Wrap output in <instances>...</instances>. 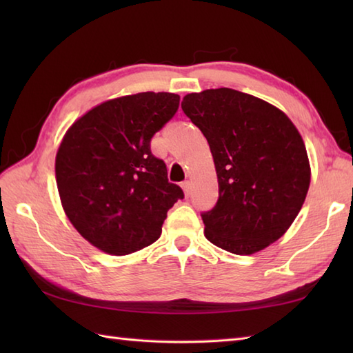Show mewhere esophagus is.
<instances>
[{
	"label": "esophagus",
	"instance_id": "obj_1",
	"mask_svg": "<svg viewBox=\"0 0 353 353\" xmlns=\"http://www.w3.org/2000/svg\"><path fill=\"white\" fill-rule=\"evenodd\" d=\"M181 186H182V190H183V192H185V196L188 197L190 194H191V182H190V181H185V182L181 183Z\"/></svg>",
	"mask_w": 353,
	"mask_h": 353
}]
</instances>
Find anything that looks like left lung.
Segmentation results:
<instances>
[{"mask_svg":"<svg viewBox=\"0 0 353 353\" xmlns=\"http://www.w3.org/2000/svg\"><path fill=\"white\" fill-rule=\"evenodd\" d=\"M182 109L208 139L219 179V201L201 214L208 241L235 254L264 250L290 229L308 194L301 133L273 104L229 88L185 95Z\"/></svg>","mask_w":353,"mask_h":353,"instance_id":"8db88e82","label":"left lung"}]
</instances>
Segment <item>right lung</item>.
Wrapping results in <instances>:
<instances>
[{
    "mask_svg": "<svg viewBox=\"0 0 353 353\" xmlns=\"http://www.w3.org/2000/svg\"><path fill=\"white\" fill-rule=\"evenodd\" d=\"M179 101L171 92L118 97L66 130L56 154L59 196L72 226L101 252L124 256L153 244L168 209L183 199L150 150Z\"/></svg>",
    "mask_w": 353,
    "mask_h": 353,
    "instance_id": "obj_1",
    "label": "right lung"
}]
</instances>
